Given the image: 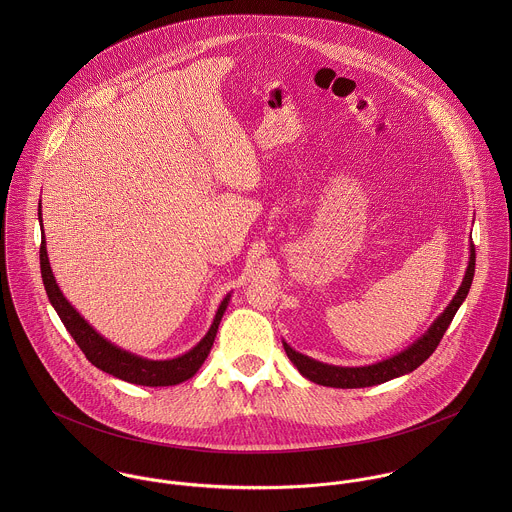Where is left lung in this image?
Listing matches in <instances>:
<instances>
[{
	"label": "left lung",
	"instance_id": "obj_1",
	"mask_svg": "<svg viewBox=\"0 0 512 512\" xmlns=\"http://www.w3.org/2000/svg\"><path fill=\"white\" fill-rule=\"evenodd\" d=\"M473 276H475V246L471 242L467 272L463 276L459 290L449 301V305L443 309V313L432 323V327L414 345H410L402 353H398L382 363L368 366L325 365V363H319L315 359H309V357L293 351L292 347L284 341L286 355L290 357V361L305 378H309L315 384H323V386H331V388H365V386L382 384L396 376L408 374V372L416 370L424 361H428L430 355L438 349L443 333L447 331L459 305L465 301V297L469 293Z\"/></svg>",
	"mask_w": 512,
	"mask_h": 512
}]
</instances>
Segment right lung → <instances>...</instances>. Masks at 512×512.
Returning <instances> with one entry per match:
<instances>
[{
    "label": "right lung",
    "instance_id": "add662e5",
    "mask_svg": "<svg viewBox=\"0 0 512 512\" xmlns=\"http://www.w3.org/2000/svg\"><path fill=\"white\" fill-rule=\"evenodd\" d=\"M39 222H43L41 217V203H39ZM39 260H41V278L45 284V292L49 295L51 305L59 313L63 325L71 333L76 345L84 353V357L104 372L122 378L132 384H142V386H173L183 380H189L201 366L205 359L211 353V347L215 343L217 331H219L220 319L222 313L226 311V305L230 301V293L220 301L219 311L213 319V325L209 333L185 355L167 359V361H151L138 357L134 353H128L110 341H106L100 333H96L84 317L74 309L73 305L67 301V297L59 290L49 256H47V244H45V234L41 236V248H39Z\"/></svg>",
    "mask_w": 512,
    "mask_h": 512
}]
</instances>
